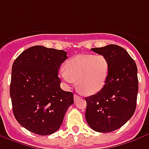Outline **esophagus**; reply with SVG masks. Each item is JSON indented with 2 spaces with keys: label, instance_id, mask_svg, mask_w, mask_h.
I'll use <instances>...</instances> for the list:
<instances>
[{
  "label": "esophagus",
  "instance_id": "34e87169",
  "mask_svg": "<svg viewBox=\"0 0 149 149\" xmlns=\"http://www.w3.org/2000/svg\"><path fill=\"white\" fill-rule=\"evenodd\" d=\"M74 100H75V102H76V101H77V100H79V98H80V96H79V95H77V94H74Z\"/></svg>",
  "mask_w": 149,
  "mask_h": 149
}]
</instances>
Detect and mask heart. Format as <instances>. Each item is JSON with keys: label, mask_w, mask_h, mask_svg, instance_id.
Returning a JSON list of instances; mask_svg holds the SVG:
<instances>
[{"label": "heart", "mask_w": 149, "mask_h": 149, "mask_svg": "<svg viewBox=\"0 0 149 149\" xmlns=\"http://www.w3.org/2000/svg\"><path fill=\"white\" fill-rule=\"evenodd\" d=\"M110 73V63L102 54H80L67 61L65 69L59 71V77L66 85L77 80V88L87 95L98 93L103 88Z\"/></svg>", "instance_id": "heart-1"}]
</instances>
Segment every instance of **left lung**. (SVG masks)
I'll use <instances>...</instances> for the list:
<instances>
[{"label": "left lung", "mask_w": 149, "mask_h": 149, "mask_svg": "<svg viewBox=\"0 0 149 149\" xmlns=\"http://www.w3.org/2000/svg\"><path fill=\"white\" fill-rule=\"evenodd\" d=\"M91 49L108 59L110 73L103 88L85 98L86 121L93 130L109 133L125 125L135 112L137 68L127 51L119 46L111 44Z\"/></svg>", "instance_id": "8db88e82"}]
</instances>
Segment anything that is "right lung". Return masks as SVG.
<instances>
[{"instance_id":"right-lung-1","label":"right lung","mask_w":149,"mask_h":149,"mask_svg":"<svg viewBox=\"0 0 149 149\" xmlns=\"http://www.w3.org/2000/svg\"><path fill=\"white\" fill-rule=\"evenodd\" d=\"M67 58L64 50L35 46L13 62L10 84L13 114L31 133L46 136L56 132L74 102L73 93L60 88L58 76Z\"/></svg>"}]
</instances>
